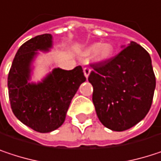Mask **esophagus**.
I'll return each mask as SVG.
<instances>
[{"label": "esophagus", "mask_w": 161, "mask_h": 161, "mask_svg": "<svg viewBox=\"0 0 161 161\" xmlns=\"http://www.w3.org/2000/svg\"><path fill=\"white\" fill-rule=\"evenodd\" d=\"M89 74H90V69L89 68H84V75H85L86 78H87L89 76Z\"/></svg>", "instance_id": "1"}]
</instances>
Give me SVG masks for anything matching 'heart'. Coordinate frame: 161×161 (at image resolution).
Wrapping results in <instances>:
<instances>
[{
    "mask_svg": "<svg viewBox=\"0 0 161 161\" xmlns=\"http://www.w3.org/2000/svg\"><path fill=\"white\" fill-rule=\"evenodd\" d=\"M84 56L93 54V59L97 63H104L110 60L114 54V47L111 43H93L82 51Z\"/></svg>",
    "mask_w": 161,
    "mask_h": 161,
    "instance_id": "1",
    "label": "heart"
}]
</instances>
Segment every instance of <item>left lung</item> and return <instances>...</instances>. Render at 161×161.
Returning <instances> with one entry per match:
<instances>
[{
    "label": "left lung",
    "mask_w": 161,
    "mask_h": 161,
    "mask_svg": "<svg viewBox=\"0 0 161 161\" xmlns=\"http://www.w3.org/2000/svg\"><path fill=\"white\" fill-rule=\"evenodd\" d=\"M107 62L92 65L88 81L92 101L103 126L123 131L145 118L149 111L156 77L150 55L135 42Z\"/></svg>",
    "instance_id": "1"
}]
</instances>
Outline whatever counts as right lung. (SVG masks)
I'll return each instance as SVG.
<instances>
[{
  "label": "right lung",
  "mask_w": 161,
  "mask_h": 161,
  "mask_svg": "<svg viewBox=\"0 0 161 161\" xmlns=\"http://www.w3.org/2000/svg\"><path fill=\"white\" fill-rule=\"evenodd\" d=\"M53 37L46 33L23 44L17 50L8 75V93L16 118L41 133L58 129L70 103L86 81L81 66L67 71L54 68L42 79L31 82L33 62L40 52H48Z\"/></svg>",
  "instance_id": "right-lung-1"
}]
</instances>
